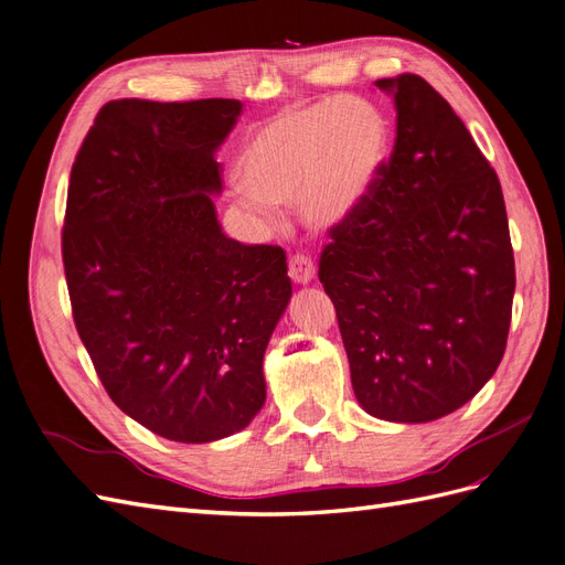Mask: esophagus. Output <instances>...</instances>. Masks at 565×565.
<instances>
[{
	"mask_svg": "<svg viewBox=\"0 0 565 565\" xmlns=\"http://www.w3.org/2000/svg\"><path fill=\"white\" fill-rule=\"evenodd\" d=\"M316 276V266L311 262V256L307 254H295L289 258V278H292L297 285H307Z\"/></svg>",
	"mask_w": 565,
	"mask_h": 565,
	"instance_id": "1",
	"label": "esophagus"
}]
</instances>
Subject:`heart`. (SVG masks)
<instances>
[{
  "label": "heart",
  "mask_w": 565,
  "mask_h": 565,
  "mask_svg": "<svg viewBox=\"0 0 565 565\" xmlns=\"http://www.w3.org/2000/svg\"><path fill=\"white\" fill-rule=\"evenodd\" d=\"M390 126L375 104L344 97L292 106L249 135L242 147L237 202L276 218V204H295L313 225L352 216L383 171Z\"/></svg>",
  "instance_id": "b5f03b06"
}]
</instances>
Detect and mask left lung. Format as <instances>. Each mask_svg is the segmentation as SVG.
Returning a JSON list of instances; mask_svg holds the SVG:
<instances>
[{"instance_id":"left-lung-1","label":"left lung","mask_w":565,"mask_h":565,"mask_svg":"<svg viewBox=\"0 0 565 565\" xmlns=\"http://www.w3.org/2000/svg\"><path fill=\"white\" fill-rule=\"evenodd\" d=\"M396 140L373 190L330 227L318 278L338 311L359 404L394 423L461 408L507 349L515 264L499 178L420 75L375 81Z\"/></svg>"}]
</instances>
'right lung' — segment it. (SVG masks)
<instances>
[{
	"label": "right lung",
	"mask_w": 565,
	"mask_h": 565,
	"mask_svg": "<svg viewBox=\"0 0 565 565\" xmlns=\"http://www.w3.org/2000/svg\"><path fill=\"white\" fill-rule=\"evenodd\" d=\"M242 102L104 104L71 169L64 233L75 328L111 402L147 430L202 445L266 402L264 352L292 282L285 252L216 218L213 159Z\"/></svg>",
	"instance_id": "add662e5"
}]
</instances>
